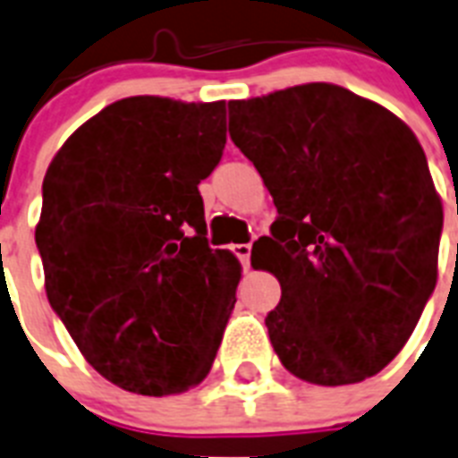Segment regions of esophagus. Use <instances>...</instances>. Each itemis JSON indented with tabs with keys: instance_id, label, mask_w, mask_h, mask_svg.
I'll return each mask as SVG.
<instances>
[{
	"instance_id": "1",
	"label": "esophagus",
	"mask_w": 458,
	"mask_h": 458,
	"mask_svg": "<svg viewBox=\"0 0 458 458\" xmlns=\"http://www.w3.org/2000/svg\"><path fill=\"white\" fill-rule=\"evenodd\" d=\"M233 251H235V256L242 261V266L249 267V259H251V244H235V247H233Z\"/></svg>"
}]
</instances>
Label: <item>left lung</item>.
Wrapping results in <instances>:
<instances>
[{
    "label": "left lung",
    "instance_id": "1",
    "mask_svg": "<svg viewBox=\"0 0 458 458\" xmlns=\"http://www.w3.org/2000/svg\"><path fill=\"white\" fill-rule=\"evenodd\" d=\"M228 110L230 139L280 214L251 249L282 287L266 318L277 358L315 386L374 377L437 282L442 199L421 143L384 106L327 81Z\"/></svg>",
    "mask_w": 458,
    "mask_h": 458
}]
</instances>
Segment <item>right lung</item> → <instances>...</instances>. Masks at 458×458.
<instances>
[{
  "label": "right lung",
  "instance_id": "right-lung-1",
  "mask_svg": "<svg viewBox=\"0 0 458 458\" xmlns=\"http://www.w3.org/2000/svg\"><path fill=\"white\" fill-rule=\"evenodd\" d=\"M225 148V100L131 96L61 145L35 240L44 289L91 367L139 395L209 374L242 266L207 242L199 181Z\"/></svg>",
  "mask_w": 458,
  "mask_h": 458
}]
</instances>
